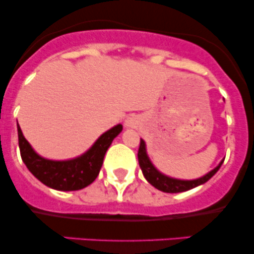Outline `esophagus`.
<instances>
[{"label":"esophagus","mask_w":254,"mask_h":254,"mask_svg":"<svg viewBox=\"0 0 254 254\" xmlns=\"http://www.w3.org/2000/svg\"><path fill=\"white\" fill-rule=\"evenodd\" d=\"M127 125H130V122H127Z\"/></svg>","instance_id":"esophagus-1"}]
</instances>
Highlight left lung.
Listing matches in <instances>:
<instances>
[{
	"label": "left lung",
	"mask_w": 254,
	"mask_h": 254,
	"mask_svg": "<svg viewBox=\"0 0 254 254\" xmlns=\"http://www.w3.org/2000/svg\"><path fill=\"white\" fill-rule=\"evenodd\" d=\"M137 156H138L139 167H141L142 173H143V176L145 179H147V182L151 184L154 188H156L157 190L162 192H167V193H178V192L188 191L193 188H197V186L202 185L204 183H206L218 170H220L221 165H222L224 161V160H222L216 168H214L211 172H209L208 174H205V176L202 178H198V179H194V180H180V179H174V178L165 176V174L160 173V172L154 167L153 164L150 162L149 157L147 155V151H145V143L142 138H141V142H139L138 154H137Z\"/></svg>",
	"instance_id": "obj_1"
}]
</instances>
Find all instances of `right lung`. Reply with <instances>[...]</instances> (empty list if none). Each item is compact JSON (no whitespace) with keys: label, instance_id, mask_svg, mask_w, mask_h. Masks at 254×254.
I'll return each mask as SVG.
<instances>
[{"label":"right lung","instance_id":"right-lung-1","mask_svg":"<svg viewBox=\"0 0 254 254\" xmlns=\"http://www.w3.org/2000/svg\"><path fill=\"white\" fill-rule=\"evenodd\" d=\"M122 130L121 124L113 127L99 137L89 150L76 159L54 161L44 159L32 149L17 124L20 154L28 171L44 185L58 191L81 190L97 179L106 150Z\"/></svg>","mask_w":254,"mask_h":254}]
</instances>
